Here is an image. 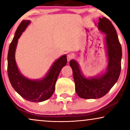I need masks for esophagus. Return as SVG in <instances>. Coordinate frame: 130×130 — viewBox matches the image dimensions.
<instances>
[{"label": "esophagus", "mask_w": 130, "mask_h": 130, "mask_svg": "<svg viewBox=\"0 0 130 130\" xmlns=\"http://www.w3.org/2000/svg\"><path fill=\"white\" fill-rule=\"evenodd\" d=\"M72 58H73V55L72 54H68V55H67V58H68V61H69Z\"/></svg>", "instance_id": "34e87169"}]
</instances>
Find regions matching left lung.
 <instances>
[{"label": "left lung", "mask_w": 130, "mask_h": 130, "mask_svg": "<svg viewBox=\"0 0 130 130\" xmlns=\"http://www.w3.org/2000/svg\"><path fill=\"white\" fill-rule=\"evenodd\" d=\"M98 28L105 34V44L108 64L105 73L86 78L75 60L70 61L78 96L84 99L100 98L110 91L119 77L121 70L122 47L115 27L106 17L99 18Z\"/></svg>", "instance_id": "8db88e82"}]
</instances>
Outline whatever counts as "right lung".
<instances>
[{"instance_id":"1","label":"right lung","mask_w":130,"mask_h":130,"mask_svg":"<svg viewBox=\"0 0 130 130\" xmlns=\"http://www.w3.org/2000/svg\"><path fill=\"white\" fill-rule=\"evenodd\" d=\"M30 23V20L22 21L9 45L8 54V75L12 87L21 96L29 101L39 102L52 96L59 73L67 64V56L63 55L56 60L43 78L30 79L22 75L16 64L15 49L19 38Z\"/></svg>"}]
</instances>
